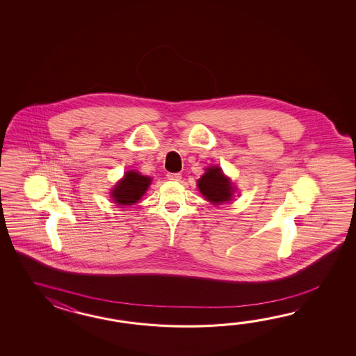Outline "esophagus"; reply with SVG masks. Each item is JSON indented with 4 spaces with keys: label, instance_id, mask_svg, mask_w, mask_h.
<instances>
[{
    "label": "esophagus",
    "instance_id": "esophagus-1",
    "mask_svg": "<svg viewBox=\"0 0 356 356\" xmlns=\"http://www.w3.org/2000/svg\"><path fill=\"white\" fill-rule=\"evenodd\" d=\"M181 178V173H168V179H170V181H179Z\"/></svg>",
    "mask_w": 356,
    "mask_h": 356
}]
</instances>
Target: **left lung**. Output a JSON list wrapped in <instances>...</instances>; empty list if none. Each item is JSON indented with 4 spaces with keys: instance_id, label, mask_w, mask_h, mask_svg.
<instances>
[{
    "instance_id": "1",
    "label": "left lung",
    "mask_w": 356,
    "mask_h": 356,
    "mask_svg": "<svg viewBox=\"0 0 356 356\" xmlns=\"http://www.w3.org/2000/svg\"><path fill=\"white\" fill-rule=\"evenodd\" d=\"M198 189L207 201L213 204H221L225 201H230L233 197L232 183L219 167L209 168L198 181Z\"/></svg>"
}]
</instances>
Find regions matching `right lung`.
<instances>
[{
    "instance_id": "right-lung-1",
    "label": "right lung",
    "mask_w": 356,
    "mask_h": 356,
    "mask_svg": "<svg viewBox=\"0 0 356 356\" xmlns=\"http://www.w3.org/2000/svg\"><path fill=\"white\" fill-rule=\"evenodd\" d=\"M152 179L137 172H127L124 178L120 181L113 189L114 202L120 204H134L144 196Z\"/></svg>"
}]
</instances>
